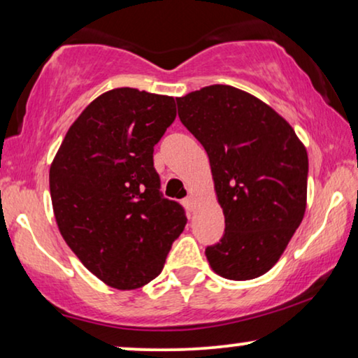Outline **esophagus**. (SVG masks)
<instances>
[{
	"mask_svg": "<svg viewBox=\"0 0 358 358\" xmlns=\"http://www.w3.org/2000/svg\"><path fill=\"white\" fill-rule=\"evenodd\" d=\"M184 205H185V208L189 210V212H194V210H195V197H194V195H189V197L184 200Z\"/></svg>",
	"mask_w": 358,
	"mask_h": 358,
	"instance_id": "obj_1",
	"label": "esophagus"
}]
</instances>
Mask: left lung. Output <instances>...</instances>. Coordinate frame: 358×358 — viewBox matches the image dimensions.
I'll list each match as a JSON object with an SVG mask.
<instances>
[{"mask_svg": "<svg viewBox=\"0 0 358 358\" xmlns=\"http://www.w3.org/2000/svg\"><path fill=\"white\" fill-rule=\"evenodd\" d=\"M179 119L207 151L224 234L205 249L228 280H251L278 262L306 210L308 153L271 106L228 85L178 97Z\"/></svg>", "mask_w": 358, "mask_h": 358, "instance_id": "left-lung-1", "label": "left lung"}]
</instances>
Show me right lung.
Returning <instances> with one entry per match:
<instances>
[{
  "label": "right lung",
  "instance_id": "right-lung-1",
  "mask_svg": "<svg viewBox=\"0 0 358 358\" xmlns=\"http://www.w3.org/2000/svg\"><path fill=\"white\" fill-rule=\"evenodd\" d=\"M176 119L171 96L115 87L73 122L50 164L58 229L87 271L119 290L163 271L184 210L159 194L153 148Z\"/></svg>",
  "mask_w": 358,
  "mask_h": 358
}]
</instances>
